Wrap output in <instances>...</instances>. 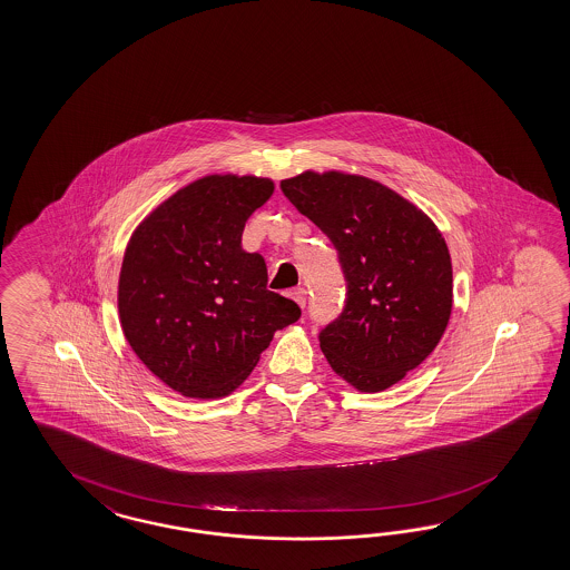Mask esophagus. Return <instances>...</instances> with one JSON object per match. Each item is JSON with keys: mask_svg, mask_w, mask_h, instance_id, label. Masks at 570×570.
I'll return each mask as SVG.
<instances>
[{"mask_svg": "<svg viewBox=\"0 0 570 570\" xmlns=\"http://www.w3.org/2000/svg\"><path fill=\"white\" fill-rule=\"evenodd\" d=\"M292 298L296 301V305L305 306L306 305V291L305 288H294L291 292Z\"/></svg>", "mask_w": 570, "mask_h": 570, "instance_id": "1", "label": "esophagus"}]
</instances>
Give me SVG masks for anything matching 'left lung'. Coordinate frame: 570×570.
Returning a JSON list of instances; mask_svg holds the SVG:
<instances>
[{"label":"left lung","mask_w":570,"mask_h":570,"mask_svg":"<svg viewBox=\"0 0 570 570\" xmlns=\"http://www.w3.org/2000/svg\"><path fill=\"white\" fill-rule=\"evenodd\" d=\"M279 189L332 240L346 279L342 313L320 332L325 358L358 391L395 385L436 347L451 317L453 269L439 228L366 177L306 170Z\"/></svg>","instance_id":"1"}]
</instances>
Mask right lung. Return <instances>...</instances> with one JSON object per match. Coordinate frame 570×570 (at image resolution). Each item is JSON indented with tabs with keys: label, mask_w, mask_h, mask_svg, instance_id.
Wrapping results in <instances>:
<instances>
[{
	"label": "right lung",
	"mask_w": 570,
	"mask_h": 570,
	"mask_svg": "<svg viewBox=\"0 0 570 570\" xmlns=\"http://www.w3.org/2000/svg\"><path fill=\"white\" fill-rule=\"evenodd\" d=\"M274 194L257 177L212 175L187 185L139 224L119 276L129 346L187 397L216 400L255 368L301 306L267 291L259 253L240 247L250 214Z\"/></svg>",
	"instance_id": "1"
}]
</instances>
